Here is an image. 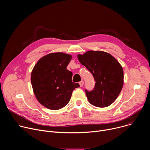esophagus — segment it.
I'll use <instances>...</instances> for the list:
<instances>
[{"instance_id":"34e87169","label":"esophagus","mask_w":150,"mask_h":150,"mask_svg":"<svg viewBox=\"0 0 150 150\" xmlns=\"http://www.w3.org/2000/svg\"><path fill=\"white\" fill-rule=\"evenodd\" d=\"M79 85H80V87H82L83 85L84 82H83V81H80V82H79Z\"/></svg>"}]
</instances>
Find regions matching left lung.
Returning <instances> with one entry per match:
<instances>
[{"instance_id":"obj_1","label":"left lung","mask_w":150,"mask_h":150,"mask_svg":"<svg viewBox=\"0 0 150 150\" xmlns=\"http://www.w3.org/2000/svg\"><path fill=\"white\" fill-rule=\"evenodd\" d=\"M78 58L91 73L96 82L93 90L85 89L89 102L98 108L112 104L123 85V71L120 63L110 54L102 51H88L78 54Z\"/></svg>"}]
</instances>
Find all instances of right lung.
<instances>
[{
    "label": "right lung",
    "instance_id": "add662e5",
    "mask_svg": "<svg viewBox=\"0 0 150 150\" xmlns=\"http://www.w3.org/2000/svg\"><path fill=\"white\" fill-rule=\"evenodd\" d=\"M70 54H49L41 58L31 72V81L34 94L42 105L59 110L70 101L72 91L79 87L72 81V72L67 69Z\"/></svg>",
    "mask_w": 150,
    "mask_h": 150
}]
</instances>
